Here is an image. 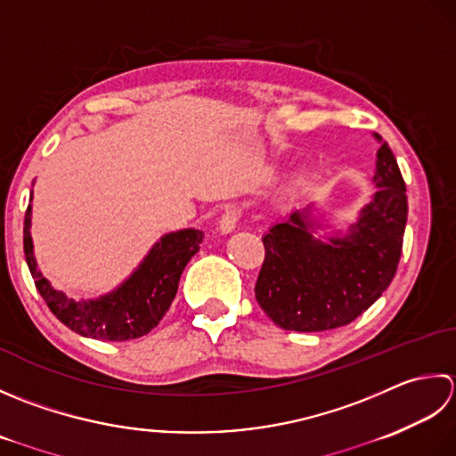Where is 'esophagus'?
Returning a JSON list of instances; mask_svg holds the SVG:
<instances>
[{"label":"esophagus","instance_id":"1","mask_svg":"<svg viewBox=\"0 0 456 456\" xmlns=\"http://www.w3.org/2000/svg\"><path fill=\"white\" fill-rule=\"evenodd\" d=\"M240 216H241V212L236 207H230L224 212H222L220 222H218V228H220L222 234H230V232L236 228Z\"/></svg>","mask_w":456,"mask_h":456}]
</instances>
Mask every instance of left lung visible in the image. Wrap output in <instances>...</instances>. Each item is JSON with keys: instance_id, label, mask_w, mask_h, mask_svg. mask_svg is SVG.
Wrapping results in <instances>:
<instances>
[{"instance_id": "obj_1", "label": "left lung", "mask_w": 456, "mask_h": 456, "mask_svg": "<svg viewBox=\"0 0 456 456\" xmlns=\"http://www.w3.org/2000/svg\"><path fill=\"white\" fill-rule=\"evenodd\" d=\"M374 183L378 192L346 238H330L329 244L314 240L301 212L264 236L256 299L277 327L295 332L345 327L392 283L403 248L407 194L387 143L378 150Z\"/></svg>"}]
</instances>
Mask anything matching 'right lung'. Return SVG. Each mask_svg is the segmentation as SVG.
Listing matches in <instances>:
<instances>
[{"label":"right lung","mask_w":456,"mask_h":456,"mask_svg":"<svg viewBox=\"0 0 456 456\" xmlns=\"http://www.w3.org/2000/svg\"><path fill=\"white\" fill-rule=\"evenodd\" d=\"M31 207L25 212L23 249L37 291L62 324L82 337L124 342L145 337L169 311L184 265L199 252L200 230H179L157 241L137 272L111 295L98 301H74L53 289L37 269L31 241Z\"/></svg>","instance_id":"obj_1"}]
</instances>
